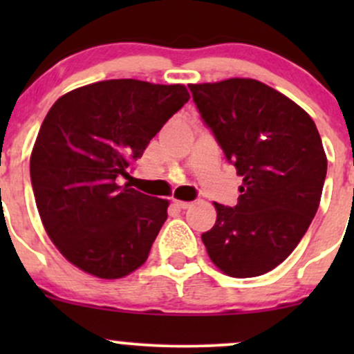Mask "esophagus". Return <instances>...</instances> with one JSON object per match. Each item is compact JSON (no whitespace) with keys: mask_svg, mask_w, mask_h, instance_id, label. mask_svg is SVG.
Here are the masks:
<instances>
[{"mask_svg":"<svg viewBox=\"0 0 354 354\" xmlns=\"http://www.w3.org/2000/svg\"><path fill=\"white\" fill-rule=\"evenodd\" d=\"M173 205L176 206V208H180V209H188L189 206H191V203L189 201H178V200H174Z\"/></svg>","mask_w":354,"mask_h":354,"instance_id":"34e87169","label":"esophagus"}]
</instances>
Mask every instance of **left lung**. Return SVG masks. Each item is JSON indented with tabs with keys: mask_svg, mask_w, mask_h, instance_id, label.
Here are the masks:
<instances>
[{
	"mask_svg": "<svg viewBox=\"0 0 354 354\" xmlns=\"http://www.w3.org/2000/svg\"><path fill=\"white\" fill-rule=\"evenodd\" d=\"M203 123L243 178L238 205L214 203L201 234L211 261L233 278L274 270L298 246L318 211L326 154L315 121L265 83L231 78L189 84Z\"/></svg>",
	"mask_w": 354,
	"mask_h": 354,
	"instance_id": "obj_1",
	"label": "left lung"
}]
</instances>
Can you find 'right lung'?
I'll use <instances>...</instances> for the list:
<instances>
[{"label":"right lung","mask_w":354,"mask_h":354,"mask_svg":"<svg viewBox=\"0 0 354 354\" xmlns=\"http://www.w3.org/2000/svg\"><path fill=\"white\" fill-rule=\"evenodd\" d=\"M188 100L183 84L108 80L73 89L48 111L31 153V185L48 236L80 270L116 279L148 259L168 201L120 186V178H129Z\"/></svg>","instance_id":"1"}]
</instances>
